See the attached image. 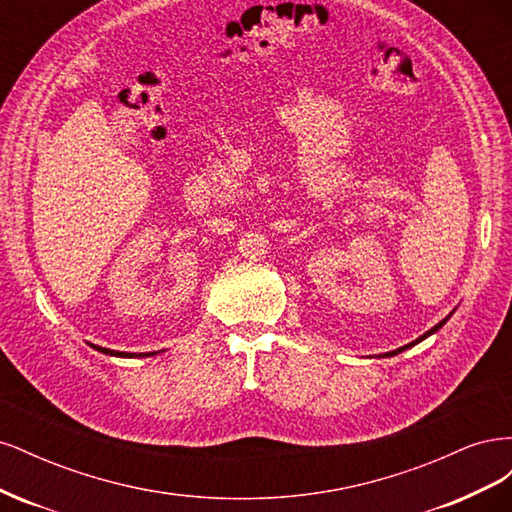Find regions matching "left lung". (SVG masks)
<instances>
[{
    "mask_svg": "<svg viewBox=\"0 0 512 512\" xmlns=\"http://www.w3.org/2000/svg\"><path fill=\"white\" fill-rule=\"evenodd\" d=\"M451 316H453V312H451V314H448V316H446V318H444V320H440V322H438V324H436V327H433V329H431V331H427V333H425V335H421V337H418V339H416V342H410V344H406V346H401V348H397V350H393V352H386V354H384V356H393V354H399V352H404V350H408V348H412V346H414V344H418V342H423V339H425V337H429V335H431V333H436V331H438V329H442V324H446V320H448V318H451Z\"/></svg>",
    "mask_w": 512,
    "mask_h": 512,
    "instance_id": "1",
    "label": "left lung"
}]
</instances>
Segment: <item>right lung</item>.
<instances>
[{
	"label": "right lung",
	"mask_w": 512,
	"mask_h": 512,
	"mask_svg": "<svg viewBox=\"0 0 512 512\" xmlns=\"http://www.w3.org/2000/svg\"><path fill=\"white\" fill-rule=\"evenodd\" d=\"M98 352H102V354H111V356H153L156 352H141V354H136V352H117V350H108V348H100V346H94Z\"/></svg>",
	"instance_id": "add662e5"
}]
</instances>
